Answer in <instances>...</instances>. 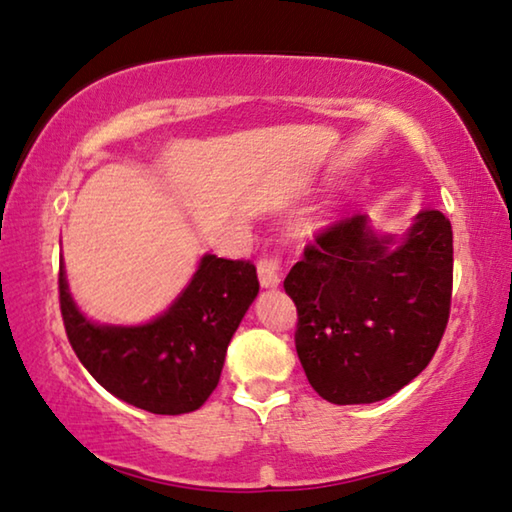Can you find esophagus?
<instances>
[{"instance_id": "34e87169", "label": "esophagus", "mask_w": 512, "mask_h": 512, "mask_svg": "<svg viewBox=\"0 0 512 512\" xmlns=\"http://www.w3.org/2000/svg\"><path fill=\"white\" fill-rule=\"evenodd\" d=\"M257 273H259V284H262L264 289L280 287L282 273H280V262H277V257L262 259V262L257 264Z\"/></svg>"}]
</instances>
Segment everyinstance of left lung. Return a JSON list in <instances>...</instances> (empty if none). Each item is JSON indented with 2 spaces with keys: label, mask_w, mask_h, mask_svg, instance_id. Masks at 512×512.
<instances>
[{
  "label": "left lung",
  "mask_w": 512,
  "mask_h": 512,
  "mask_svg": "<svg viewBox=\"0 0 512 512\" xmlns=\"http://www.w3.org/2000/svg\"><path fill=\"white\" fill-rule=\"evenodd\" d=\"M452 268V223L438 210L402 235L366 214L323 232L284 280L311 388L332 404H372L418 377L443 339Z\"/></svg>",
  "instance_id": "1"
}]
</instances>
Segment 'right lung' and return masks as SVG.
Instances as JSON below:
<instances>
[{
	"mask_svg": "<svg viewBox=\"0 0 512 512\" xmlns=\"http://www.w3.org/2000/svg\"><path fill=\"white\" fill-rule=\"evenodd\" d=\"M67 339L90 375L117 400L158 415L201 409L219 384L225 352L259 293L250 262L205 253L171 305L140 325L94 323L76 305L60 257Z\"/></svg>",
	"mask_w": 512,
	"mask_h": 512,
	"instance_id": "obj_1",
	"label": "right lung"
}]
</instances>
